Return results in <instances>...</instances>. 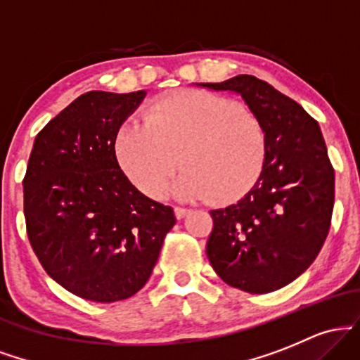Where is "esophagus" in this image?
<instances>
[{
	"instance_id": "obj_1",
	"label": "esophagus",
	"mask_w": 360,
	"mask_h": 360,
	"mask_svg": "<svg viewBox=\"0 0 360 360\" xmlns=\"http://www.w3.org/2000/svg\"><path fill=\"white\" fill-rule=\"evenodd\" d=\"M188 212H189V210L188 208H183V206H176V208H174L176 217L179 218V220H181V218H184L186 213H188Z\"/></svg>"
}]
</instances>
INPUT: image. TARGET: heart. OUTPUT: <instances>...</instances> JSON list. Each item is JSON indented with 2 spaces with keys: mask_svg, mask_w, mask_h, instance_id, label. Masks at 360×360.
Returning <instances> with one entry per match:
<instances>
[{
  "mask_svg": "<svg viewBox=\"0 0 360 360\" xmlns=\"http://www.w3.org/2000/svg\"><path fill=\"white\" fill-rule=\"evenodd\" d=\"M115 148L120 167L147 196L162 198L181 162L179 196H212L225 203L259 179L267 137L262 122L245 105L183 89L150 103L142 122L127 123Z\"/></svg>",
  "mask_w": 360,
  "mask_h": 360,
  "instance_id": "b5f03b06",
  "label": "heart"
}]
</instances>
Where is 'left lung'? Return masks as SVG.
<instances>
[{
    "label": "left lung",
    "mask_w": 360,
    "mask_h": 360,
    "mask_svg": "<svg viewBox=\"0 0 360 360\" xmlns=\"http://www.w3.org/2000/svg\"><path fill=\"white\" fill-rule=\"evenodd\" d=\"M205 88L242 94L267 137L259 179L235 205L212 210L210 264L229 286L266 295L292 283L323 247L335 172L313 117L266 81L240 74Z\"/></svg>",
    "instance_id": "1"
}]
</instances>
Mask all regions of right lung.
Segmentation results:
<instances>
[{
	"mask_svg": "<svg viewBox=\"0 0 360 360\" xmlns=\"http://www.w3.org/2000/svg\"><path fill=\"white\" fill-rule=\"evenodd\" d=\"M146 91H89L35 137L23 177L27 235L51 278L82 300L115 303L146 286L176 217L118 166L120 125Z\"/></svg>",
	"mask_w": 360,
	"mask_h": 360,
	"instance_id": "obj_1",
	"label": "right lung"
}]
</instances>
